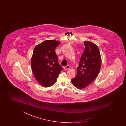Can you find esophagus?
Here are the masks:
<instances>
[{
  "label": "esophagus",
  "instance_id": "34e87169",
  "mask_svg": "<svg viewBox=\"0 0 126 126\" xmlns=\"http://www.w3.org/2000/svg\"><path fill=\"white\" fill-rule=\"evenodd\" d=\"M70 68V66L69 65H67L66 66L64 67H63V69H64V70H66L69 69Z\"/></svg>",
  "mask_w": 126,
  "mask_h": 126
}]
</instances>
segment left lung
<instances>
[{
  "label": "left lung",
  "mask_w": 126,
  "mask_h": 126,
  "mask_svg": "<svg viewBox=\"0 0 126 126\" xmlns=\"http://www.w3.org/2000/svg\"><path fill=\"white\" fill-rule=\"evenodd\" d=\"M85 49L80 58L77 74L71 79L77 88L83 89L94 81L99 72L101 59L98 46L90 41H84Z\"/></svg>",
  "instance_id": "obj_1"
}]
</instances>
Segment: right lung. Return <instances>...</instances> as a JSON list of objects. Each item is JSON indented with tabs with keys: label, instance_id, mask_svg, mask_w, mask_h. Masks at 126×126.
Listing matches in <instances>:
<instances>
[{
	"label": "right lung",
	"instance_id": "1",
	"mask_svg": "<svg viewBox=\"0 0 126 126\" xmlns=\"http://www.w3.org/2000/svg\"><path fill=\"white\" fill-rule=\"evenodd\" d=\"M60 43L56 40H46L34 49L31 60L32 72L36 80L44 87L53 85L63 70L55 52Z\"/></svg>",
	"mask_w": 126,
	"mask_h": 126
}]
</instances>
